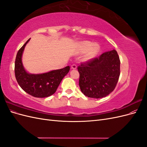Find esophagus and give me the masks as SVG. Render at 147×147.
Wrapping results in <instances>:
<instances>
[{"mask_svg":"<svg viewBox=\"0 0 147 147\" xmlns=\"http://www.w3.org/2000/svg\"><path fill=\"white\" fill-rule=\"evenodd\" d=\"M77 67V65L76 64H72L71 65V69H76Z\"/></svg>","mask_w":147,"mask_h":147,"instance_id":"34e87169","label":"esophagus"}]
</instances>
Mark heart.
<instances>
[{"mask_svg":"<svg viewBox=\"0 0 147 147\" xmlns=\"http://www.w3.org/2000/svg\"><path fill=\"white\" fill-rule=\"evenodd\" d=\"M100 49L99 45L97 43H94L92 45V43L89 41H84L79 43L78 51L80 53L86 52L84 55V59H89L94 57L97 53H98Z\"/></svg>","mask_w":147,"mask_h":147,"instance_id":"b5f03b06","label":"heart"}]
</instances>
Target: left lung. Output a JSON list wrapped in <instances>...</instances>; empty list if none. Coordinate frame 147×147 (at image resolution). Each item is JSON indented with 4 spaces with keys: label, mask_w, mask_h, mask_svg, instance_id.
<instances>
[{
    "label": "left lung",
    "mask_w": 147,
    "mask_h": 147,
    "mask_svg": "<svg viewBox=\"0 0 147 147\" xmlns=\"http://www.w3.org/2000/svg\"><path fill=\"white\" fill-rule=\"evenodd\" d=\"M77 69L82 92L89 97L102 98L117 86L120 75L119 57L113 50L81 63Z\"/></svg>",
    "instance_id": "8db88e82"
}]
</instances>
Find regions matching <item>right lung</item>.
Here are the masks:
<instances>
[{"mask_svg": "<svg viewBox=\"0 0 147 147\" xmlns=\"http://www.w3.org/2000/svg\"><path fill=\"white\" fill-rule=\"evenodd\" d=\"M22 47L17 53L15 63V74L16 81L20 87L35 97L50 96L56 91L57 88L65 75L68 74L70 67L52 70L42 74H29L26 72L21 61V56L27 43Z\"/></svg>", "mask_w": 147, "mask_h": 147, "instance_id": "1", "label": "right lung"}]
</instances>
